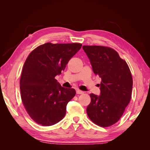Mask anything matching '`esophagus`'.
I'll list each match as a JSON object with an SVG mask.
<instances>
[{"label": "esophagus", "mask_w": 150, "mask_h": 150, "mask_svg": "<svg viewBox=\"0 0 150 150\" xmlns=\"http://www.w3.org/2000/svg\"><path fill=\"white\" fill-rule=\"evenodd\" d=\"M76 93H77V95H80V94H83V93H84V92H83V91H81L80 90L77 89V91H76Z\"/></svg>", "instance_id": "1"}]
</instances>
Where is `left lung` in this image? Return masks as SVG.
<instances>
[{"instance_id": "left-lung-1", "label": "left lung", "mask_w": 150, "mask_h": 150, "mask_svg": "<svg viewBox=\"0 0 150 150\" xmlns=\"http://www.w3.org/2000/svg\"><path fill=\"white\" fill-rule=\"evenodd\" d=\"M94 73L101 79L100 95L90 94L87 113L101 127L110 126L120 120L132 96L133 80L127 63L117 52L100 45H83Z\"/></svg>"}]
</instances>
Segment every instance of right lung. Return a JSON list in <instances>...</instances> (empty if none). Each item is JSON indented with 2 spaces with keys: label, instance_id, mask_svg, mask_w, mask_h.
<instances>
[{
  "label": "right lung",
  "instance_id": "right-lung-1",
  "mask_svg": "<svg viewBox=\"0 0 150 150\" xmlns=\"http://www.w3.org/2000/svg\"><path fill=\"white\" fill-rule=\"evenodd\" d=\"M82 44H52L40 45L25 62L20 80L22 103L37 124L52 126L62 120L67 103L74 97V88H64L55 79Z\"/></svg>",
  "mask_w": 150,
  "mask_h": 150
}]
</instances>
